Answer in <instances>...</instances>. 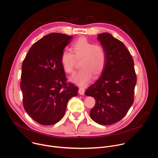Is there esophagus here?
I'll return each mask as SVG.
<instances>
[{"instance_id":"34e87169","label":"esophagus","mask_w":158,"mask_h":158,"mask_svg":"<svg viewBox=\"0 0 158 158\" xmlns=\"http://www.w3.org/2000/svg\"><path fill=\"white\" fill-rule=\"evenodd\" d=\"M84 93H85V89H84V88H83V87H80V88L79 89V94L80 95H84Z\"/></svg>"}]
</instances>
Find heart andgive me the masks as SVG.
Segmentation results:
<instances>
[{"label":"heart","instance_id":"b5f03b06","mask_svg":"<svg viewBox=\"0 0 158 158\" xmlns=\"http://www.w3.org/2000/svg\"><path fill=\"white\" fill-rule=\"evenodd\" d=\"M72 52L64 50L61 55V63L65 72L74 73L77 60H81V69L71 77V81L79 85H85L93 75L98 76L104 71L106 64V53L100 45H94L85 37H80L71 46Z\"/></svg>","mask_w":158,"mask_h":158}]
</instances>
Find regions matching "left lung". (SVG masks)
<instances>
[{
	"label": "left lung",
	"mask_w": 158,
	"mask_h": 158,
	"mask_svg": "<svg viewBox=\"0 0 158 158\" xmlns=\"http://www.w3.org/2000/svg\"><path fill=\"white\" fill-rule=\"evenodd\" d=\"M98 39L106 52V64L85 94L95 99L90 112L92 119L111 125L121 121L132 105L137 76L132 57L121 41L108 32L98 34Z\"/></svg>",
	"instance_id": "1"
}]
</instances>
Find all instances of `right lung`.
<instances>
[{
    "label": "right lung",
    "mask_w": 158,
    "mask_h": 158,
    "mask_svg": "<svg viewBox=\"0 0 158 158\" xmlns=\"http://www.w3.org/2000/svg\"><path fill=\"white\" fill-rule=\"evenodd\" d=\"M72 38L64 34H49L32 45L23 60L20 83L23 106L40 124L59 122L69 100L77 95V87L67 82L61 63V53Z\"/></svg>",
    "instance_id": "right-lung-1"
}]
</instances>
